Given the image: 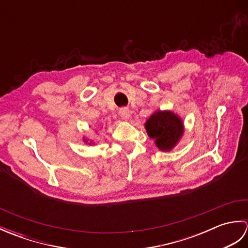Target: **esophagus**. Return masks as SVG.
Returning a JSON list of instances; mask_svg holds the SVG:
<instances>
[{
	"instance_id": "34e87169",
	"label": "esophagus",
	"mask_w": 248,
	"mask_h": 248,
	"mask_svg": "<svg viewBox=\"0 0 248 248\" xmlns=\"http://www.w3.org/2000/svg\"><path fill=\"white\" fill-rule=\"evenodd\" d=\"M119 115L120 117L124 120H129L130 119V110L128 108H123L119 109Z\"/></svg>"
}]
</instances>
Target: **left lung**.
Listing matches in <instances>:
<instances>
[{
    "mask_svg": "<svg viewBox=\"0 0 248 248\" xmlns=\"http://www.w3.org/2000/svg\"><path fill=\"white\" fill-rule=\"evenodd\" d=\"M145 127L150 139H154L157 148L163 151L172 149L183 134L182 120L170 110L152 114Z\"/></svg>",
    "mask_w": 248,
    "mask_h": 248,
    "instance_id": "8db88e82",
    "label": "left lung"
}]
</instances>
